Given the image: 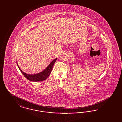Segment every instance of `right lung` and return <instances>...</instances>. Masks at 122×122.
<instances>
[{"label":"right lung","mask_w":122,"mask_h":122,"mask_svg":"<svg viewBox=\"0 0 122 122\" xmlns=\"http://www.w3.org/2000/svg\"><path fill=\"white\" fill-rule=\"evenodd\" d=\"M57 59V58L54 59L44 70L42 71L37 74H28L25 73L19 66L17 62H16V63L19 69L25 77L30 81L37 82L44 81L46 78H47L51 72L53 66H54Z\"/></svg>","instance_id":"obj_1"}]
</instances>
